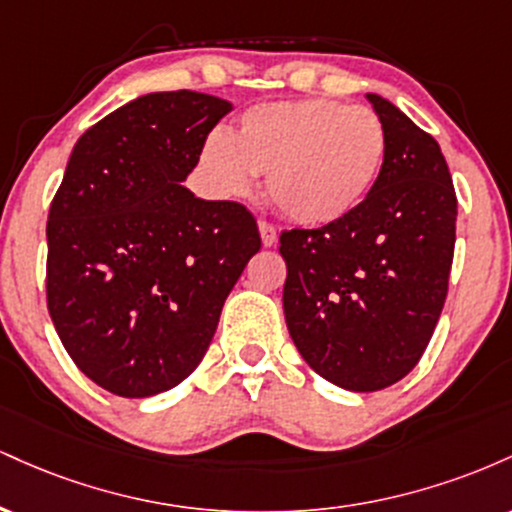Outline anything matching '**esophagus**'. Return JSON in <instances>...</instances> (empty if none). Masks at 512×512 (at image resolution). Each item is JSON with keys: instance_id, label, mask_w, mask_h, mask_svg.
<instances>
[{"instance_id": "obj_1", "label": "esophagus", "mask_w": 512, "mask_h": 512, "mask_svg": "<svg viewBox=\"0 0 512 512\" xmlns=\"http://www.w3.org/2000/svg\"><path fill=\"white\" fill-rule=\"evenodd\" d=\"M260 238H262L264 248H272V245H276V240H279V233H276V228L272 226V223L260 221Z\"/></svg>"}]
</instances>
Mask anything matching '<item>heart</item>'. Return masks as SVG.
Segmentation results:
<instances>
[{
  "label": "heart",
  "instance_id": "obj_1",
  "mask_svg": "<svg viewBox=\"0 0 512 512\" xmlns=\"http://www.w3.org/2000/svg\"><path fill=\"white\" fill-rule=\"evenodd\" d=\"M387 158L373 110L330 98L262 103L240 115L231 137L211 132L197 151L209 195L243 199L267 175L276 209L303 226H332L373 195Z\"/></svg>",
  "mask_w": 512,
  "mask_h": 512
}]
</instances>
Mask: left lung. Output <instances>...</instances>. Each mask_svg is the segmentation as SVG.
Wrapping results in <instances>:
<instances>
[{
    "mask_svg": "<svg viewBox=\"0 0 512 512\" xmlns=\"http://www.w3.org/2000/svg\"><path fill=\"white\" fill-rule=\"evenodd\" d=\"M387 134L368 202L332 226L281 233L286 327L317 375L351 392L395 385L419 363L448 296L457 197L431 134L366 93Z\"/></svg>",
    "mask_w": 512,
    "mask_h": 512,
    "instance_id": "1",
    "label": "left lung"
}]
</instances>
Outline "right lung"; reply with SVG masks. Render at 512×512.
<instances>
[{"label": "right lung", "instance_id": "right-lung-1", "mask_svg": "<svg viewBox=\"0 0 512 512\" xmlns=\"http://www.w3.org/2000/svg\"><path fill=\"white\" fill-rule=\"evenodd\" d=\"M233 105L146 93L81 134L48 216V310L86 378L113 395L166 392L199 366L260 250L243 204L182 182Z\"/></svg>", "mask_w": 512, "mask_h": 512}]
</instances>
